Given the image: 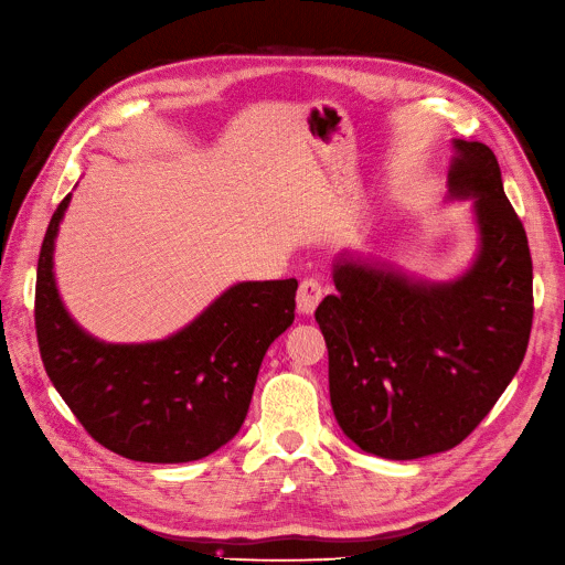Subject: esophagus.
<instances>
[{
	"label": "esophagus",
	"instance_id": "1",
	"mask_svg": "<svg viewBox=\"0 0 565 565\" xmlns=\"http://www.w3.org/2000/svg\"><path fill=\"white\" fill-rule=\"evenodd\" d=\"M324 292H328V287H324V282H320L318 278L301 280L299 292H297V309L301 313H313Z\"/></svg>",
	"mask_w": 565,
	"mask_h": 565
}]
</instances>
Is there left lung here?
Masks as SVG:
<instances>
[{
    "label": "left lung",
    "instance_id": "obj_1",
    "mask_svg": "<svg viewBox=\"0 0 565 565\" xmlns=\"http://www.w3.org/2000/svg\"><path fill=\"white\" fill-rule=\"evenodd\" d=\"M452 198H476L481 252L465 276L426 285L341 256L316 320L334 417L358 448L417 459L465 440L514 380L533 328V259L494 152L455 141Z\"/></svg>",
    "mask_w": 565,
    "mask_h": 565
}]
</instances>
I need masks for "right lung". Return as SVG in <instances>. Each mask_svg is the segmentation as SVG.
Returning <instances> with one entry per match:
<instances>
[{
  "instance_id": "1",
  "label": "right lung",
  "mask_w": 565,
  "mask_h": 565,
  "mask_svg": "<svg viewBox=\"0 0 565 565\" xmlns=\"http://www.w3.org/2000/svg\"><path fill=\"white\" fill-rule=\"evenodd\" d=\"M67 202L49 221L35 285L51 384L96 443L127 459L179 465L212 455L241 431L264 355L295 320L297 280L233 285L174 337L104 344L67 316L54 282Z\"/></svg>"
}]
</instances>
